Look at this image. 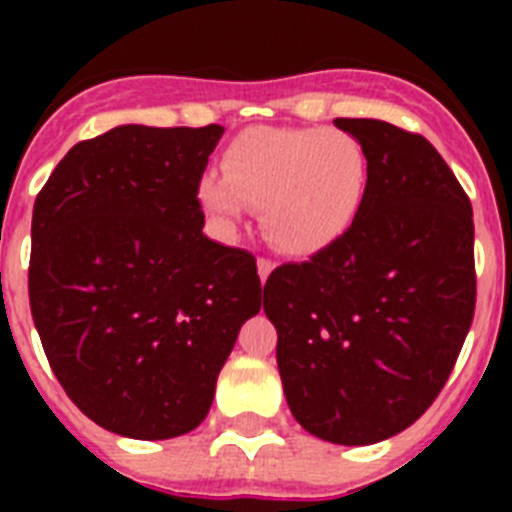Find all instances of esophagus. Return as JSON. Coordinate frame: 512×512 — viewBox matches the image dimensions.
Instances as JSON below:
<instances>
[{
    "instance_id": "1",
    "label": "esophagus",
    "mask_w": 512,
    "mask_h": 512,
    "mask_svg": "<svg viewBox=\"0 0 512 512\" xmlns=\"http://www.w3.org/2000/svg\"><path fill=\"white\" fill-rule=\"evenodd\" d=\"M271 271H274V261L259 259V279H261V284H264L266 279H269Z\"/></svg>"
}]
</instances>
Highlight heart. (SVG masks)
I'll use <instances>...</instances> for the list:
<instances>
[{"label":"heart","instance_id":"obj_1","mask_svg":"<svg viewBox=\"0 0 512 512\" xmlns=\"http://www.w3.org/2000/svg\"><path fill=\"white\" fill-rule=\"evenodd\" d=\"M369 184L354 135L323 128H248L230 140L223 174L197 184L202 210L220 228L261 207V228L279 251L312 256L343 238Z\"/></svg>","mask_w":512,"mask_h":512}]
</instances>
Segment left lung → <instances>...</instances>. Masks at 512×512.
<instances>
[{
  "instance_id": "8db88e82",
  "label": "left lung",
  "mask_w": 512,
  "mask_h": 512,
  "mask_svg": "<svg viewBox=\"0 0 512 512\" xmlns=\"http://www.w3.org/2000/svg\"><path fill=\"white\" fill-rule=\"evenodd\" d=\"M366 153L354 225L302 264L271 271L287 405L312 436L369 446L413 425L456 364L477 300L467 192L418 133L338 117Z\"/></svg>"
}]
</instances>
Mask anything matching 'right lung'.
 I'll use <instances>...</instances> for the list:
<instances>
[{
    "label": "right lung",
    "instance_id": "1",
    "mask_svg": "<svg viewBox=\"0 0 512 512\" xmlns=\"http://www.w3.org/2000/svg\"><path fill=\"white\" fill-rule=\"evenodd\" d=\"M220 138V125H120L76 143L35 200L40 343L76 408L117 436L197 428L261 310L256 259L202 233L197 184Z\"/></svg>",
    "mask_w": 512,
    "mask_h": 512
}]
</instances>
